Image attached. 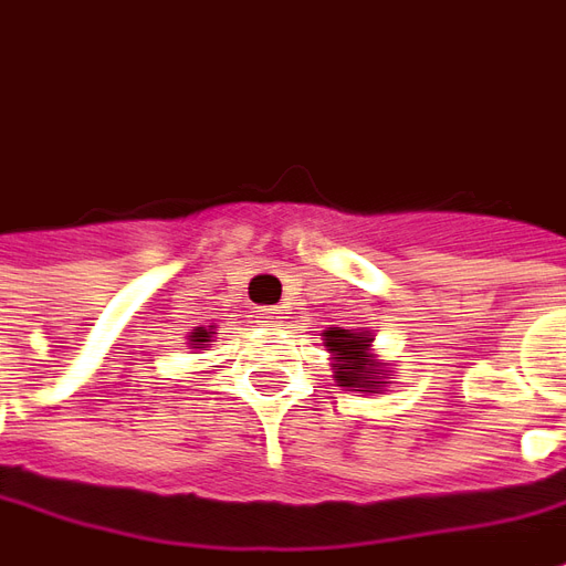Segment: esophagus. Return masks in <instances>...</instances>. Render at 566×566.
<instances>
[{
    "label": "esophagus",
    "instance_id": "obj_1",
    "mask_svg": "<svg viewBox=\"0 0 566 566\" xmlns=\"http://www.w3.org/2000/svg\"><path fill=\"white\" fill-rule=\"evenodd\" d=\"M258 324H263V327H275V324H279V308H258Z\"/></svg>",
    "mask_w": 566,
    "mask_h": 566
}]
</instances>
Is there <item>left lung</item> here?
I'll return each mask as SVG.
<instances>
[{"label":"left lung","mask_w":566,"mask_h":566,"mask_svg":"<svg viewBox=\"0 0 566 566\" xmlns=\"http://www.w3.org/2000/svg\"><path fill=\"white\" fill-rule=\"evenodd\" d=\"M369 343L373 336L369 331L355 333V331H343V327H331L324 331V345L327 352L333 355V367H336V381L343 388H355V391H369L376 394V388H381L385 381V369H379V364L373 360L369 355Z\"/></svg>","instance_id":"8db88e82"}]
</instances>
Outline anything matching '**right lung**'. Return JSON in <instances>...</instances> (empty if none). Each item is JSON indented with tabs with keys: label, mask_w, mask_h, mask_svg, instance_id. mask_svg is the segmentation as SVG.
<instances>
[{
	"label": "right lung",
	"mask_w": 566,
	"mask_h": 566,
	"mask_svg": "<svg viewBox=\"0 0 566 566\" xmlns=\"http://www.w3.org/2000/svg\"><path fill=\"white\" fill-rule=\"evenodd\" d=\"M209 343H211V331H202V327H197V331L190 333V345H193V348H206Z\"/></svg>",
	"instance_id": "right-lung-1"
}]
</instances>
